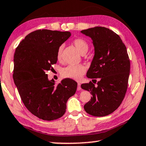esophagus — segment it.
I'll list each match as a JSON object with an SVG mask.
<instances>
[{"instance_id":"34e87169","label":"esophagus","mask_w":146,"mask_h":146,"mask_svg":"<svg viewBox=\"0 0 146 146\" xmlns=\"http://www.w3.org/2000/svg\"><path fill=\"white\" fill-rule=\"evenodd\" d=\"M81 90V87H80V83H78L77 90Z\"/></svg>"}]
</instances>
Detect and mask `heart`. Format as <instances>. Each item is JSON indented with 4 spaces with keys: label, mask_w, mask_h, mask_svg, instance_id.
Instances as JSON below:
<instances>
[{
    "label": "heart",
    "mask_w": 146,
    "mask_h": 146,
    "mask_svg": "<svg viewBox=\"0 0 146 146\" xmlns=\"http://www.w3.org/2000/svg\"><path fill=\"white\" fill-rule=\"evenodd\" d=\"M73 45L77 48L80 54L84 55L86 54L89 49V44L84 39L78 38L73 41ZM64 49V46H60L58 48L56 52V58L58 60H62V51ZM86 72V68L82 65H70L64 68L62 71V75L66 78H72V79L78 80L82 77Z\"/></svg>",
    "instance_id": "heart-1"
}]
</instances>
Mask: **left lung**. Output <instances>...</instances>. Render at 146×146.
I'll return each instance as SVG.
<instances>
[{"label": "left lung", "instance_id": "obj_1", "mask_svg": "<svg viewBox=\"0 0 146 146\" xmlns=\"http://www.w3.org/2000/svg\"><path fill=\"white\" fill-rule=\"evenodd\" d=\"M80 32L92 39L94 47L86 76L93 82L98 79L97 86L92 82L81 85L92 96L84 108L94 116H105L119 107L125 96L130 73L127 48L120 37L107 28L96 27Z\"/></svg>", "mask_w": 146, "mask_h": 146}]
</instances>
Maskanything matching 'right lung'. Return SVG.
Masks as SVG:
<instances>
[{
    "label": "right lung",
    "mask_w": 146,
    "mask_h": 146,
    "mask_svg": "<svg viewBox=\"0 0 146 146\" xmlns=\"http://www.w3.org/2000/svg\"><path fill=\"white\" fill-rule=\"evenodd\" d=\"M71 35L70 32L38 30L28 34L15 50L14 83L27 109L40 119L61 117L68 99L77 90L75 80L64 78L56 85L46 74L56 64L58 48Z\"/></svg>",
    "instance_id": "add662e5"
}]
</instances>
